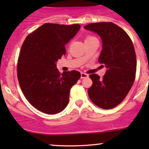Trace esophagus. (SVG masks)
Returning a JSON list of instances; mask_svg holds the SVG:
<instances>
[{"mask_svg": "<svg viewBox=\"0 0 149 149\" xmlns=\"http://www.w3.org/2000/svg\"><path fill=\"white\" fill-rule=\"evenodd\" d=\"M88 74H86V73H81L80 78H82V79L85 78H88Z\"/></svg>", "mask_w": 149, "mask_h": 149, "instance_id": "esophagus-1", "label": "esophagus"}]
</instances>
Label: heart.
<instances>
[{"label":"heart","mask_w":149,"mask_h":149,"mask_svg":"<svg viewBox=\"0 0 149 149\" xmlns=\"http://www.w3.org/2000/svg\"><path fill=\"white\" fill-rule=\"evenodd\" d=\"M93 38H94L93 36H87L85 40H91V39H93Z\"/></svg>","instance_id":"obj_1"}]
</instances>
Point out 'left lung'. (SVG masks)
<instances>
[{
    "label": "left lung",
    "instance_id": "left-lung-1",
    "mask_svg": "<svg viewBox=\"0 0 149 149\" xmlns=\"http://www.w3.org/2000/svg\"><path fill=\"white\" fill-rule=\"evenodd\" d=\"M84 28L100 37L102 49L98 61L107 68L102 79L95 73L89 76L93 85L88 89V95L97 107L112 109L125 98L134 82L137 65L134 47L127 33L113 22L91 23Z\"/></svg>",
    "mask_w": 149,
    "mask_h": 149
}]
</instances>
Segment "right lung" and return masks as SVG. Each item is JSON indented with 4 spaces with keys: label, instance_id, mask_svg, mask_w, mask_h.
I'll return each instance as SVG.
<instances>
[{
    "label": "right lung",
    "instance_id": "1",
    "mask_svg": "<svg viewBox=\"0 0 149 149\" xmlns=\"http://www.w3.org/2000/svg\"><path fill=\"white\" fill-rule=\"evenodd\" d=\"M71 25L45 23L26 37L18 58V79L22 93L36 109L56 114L65 109L71 88L81 74L71 71L60 74L56 63L66 54L65 45L80 30Z\"/></svg>",
    "mask_w": 149,
    "mask_h": 149
}]
</instances>
